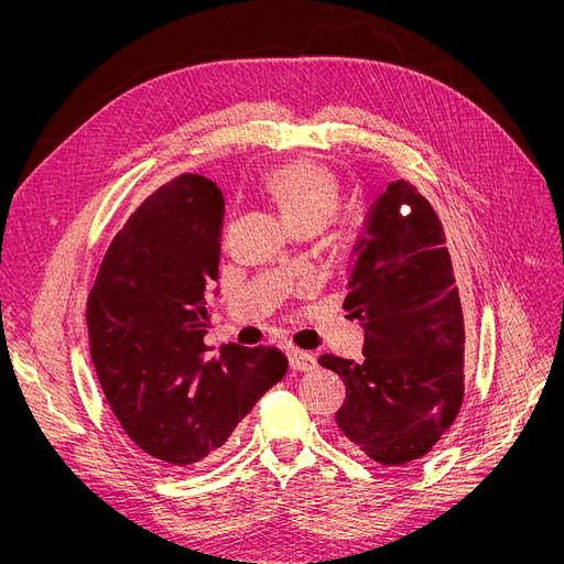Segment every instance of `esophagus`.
<instances>
[{
    "label": "esophagus",
    "mask_w": 564,
    "mask_h": 564,
    "mask_svg": "<svg viewBox=\"0 0 564 564\" xmlns=\"http://www.w3.org/2000/svg\"><path fill=\"white\" fill-rule=\"evenodd\" d=\"M290 366H292V370H297V372H308V370L317 368V359L313 357L311 351L292 349L290 351Z\"/></svg>",
    "instance_id": "1"
}]
</instances>
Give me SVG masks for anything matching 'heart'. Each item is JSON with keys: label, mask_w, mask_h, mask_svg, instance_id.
Returning <instances> with one entry per match:
<instances>
[{"label": "heart", "mask_w": 564, "mask_h": 564, "mask_svg": "<svg viewBox=\"0 0 564 564\" xmlns=\"http://www.w3.org/2000/svg\"><path fill=\"white\" fill-rule=\"evenodd\" d=\"M262 185L294 232L319 230L340 205L338 177L317 162L294 160L279 164L267 171Z\"/></svg>", "instance_id": "heart-1"}]
</instances>
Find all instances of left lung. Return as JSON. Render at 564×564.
Returning <instances> with one entry per match:
<instances>
[{
  "instance_id": "obj_1",
  "label": "left lung",
  "mask_w": 564,
  "mask_h": 564,
  "mask_svg": "<svg viewBox=\"0 0 564 564\" xmlns=\"http://www.w3.org/2000/svg\"><path fill=\"white\" fill-rule=\"evenodd\" d=\"M459 281L432 205L404 181L375 203L347 267L345 308L366 332L364 359L319 366L345 383V446L383 466L427 455L464 398Z\"/></svg>"
}]
</instances>
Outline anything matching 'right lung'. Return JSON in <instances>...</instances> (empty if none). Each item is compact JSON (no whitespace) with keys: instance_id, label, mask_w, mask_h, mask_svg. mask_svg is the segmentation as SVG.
<instances>
[{"instance_id":"right-lung-1","label":"right lung","mask_w":564,"mask_h":564,"mask_svg":"<svg viewBox=\"0 0 564 564\" xmlns=\"http://www.w3.org/2000/svg\"><path fill=\"white\" fill-rule=\"evenodd\" d=\"M221 217L213 181L177 175L113 237L86 304L88 349L113 416L169 466L221 448L288 370L283 354L264 345L228 343L219 357L207 354Z\"/></svg>"}]
</instances>
